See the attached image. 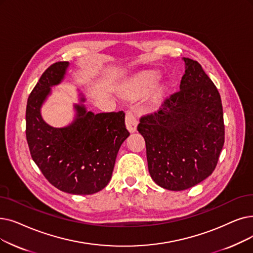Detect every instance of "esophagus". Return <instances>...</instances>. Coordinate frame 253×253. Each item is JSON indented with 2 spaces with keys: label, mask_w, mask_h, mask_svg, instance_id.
Returning <instances> with one entry per match:
<instances>
[{
  "label": "esophagus",
  "mask_w": 253,
  "mask_h": 253,
  "mask_svg": "<svg viewBox=\"0 0 253 253\" xmlns=\"http://www.w3.org/2000/svg\"><path fill=\"white\" fill-rule=\"evenodd\" d=\"M125 122H126L127 129L130 131V132H134V131H136L137 119L135 114L132 111H127L126 117H125Z\"/></svg>",
  "instance_id": "1"
}]
</instances>
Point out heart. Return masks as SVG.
Returning a JSON list of instances; mask_svg holds the SVG:
<instances>
[{"instance_id":"obj_1","label":"heart","mask_w":253,"mask_h":253,"mask_svg":"<svg viewBox=\"0 0 253 253\" xmlns=\"http://www.w3.org/2000/svg\"><path fill=\"white\" fill-rule=\"evenodd\" d=\"M158 80V75L155 72H147L132 83L128 89V95L130 97H139L149 92Z\"/></svg>"}]
</instances>
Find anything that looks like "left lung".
Segmentation results:
<instances>
[{
  "instance_id": "left-lung-1",
  "label": "left lung",
  "mask_w": 253,
  "mask_h": 253,
  "mask_svg": "<svg viewBox=\"0 0 253 253\" xmlns=\"http://www.w3.org/2000/svg\"><path fill=\"white\" fill-rule=\"evenodd\" d=\"M180 90L157 112L142 116L151 178L160 187L181 191L201 183L215 169L224 144L220 94L199 62L183 58Z\"/></svg>"
}]
</instances>
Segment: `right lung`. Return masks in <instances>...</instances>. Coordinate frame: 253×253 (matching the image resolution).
<instances>
[{
    "instance_id": "add662e5",
    "label": "right lung",
    "mask_w": 253,
    "mask_h": 253,
    "mask_svg": "<svg viewBox=\"0 0 253 253\" xmlns=\"http://www.w3.org/2000/svg\"><path fill=\"white\" fill-rule=\"evenodd\" d=\"M68 66L69 62L50 65L31 92L26 136L33 160L51 185L71 194H93L111 180L119 149L130 133L124 112L95 115L83 104L74 105L76 117L67 127L54 128L44 122L40 108L50 86L63 81Z\"/></svg>"
}]
</instances>
